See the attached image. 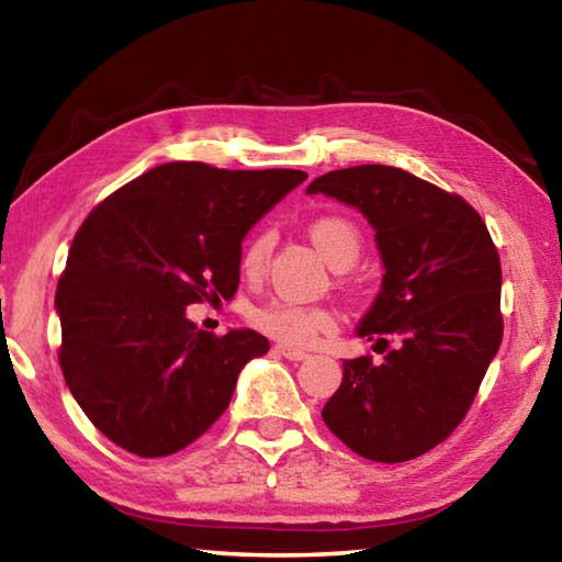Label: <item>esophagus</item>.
Returning <instances> with one entry per match:
<instances>
[{
  "label": "esophagus",
  "instance_id": "34e87169",
  "mask_svg": "<svg viewBox=\"0 0 562 562\" xmlns=\"http://www.w3.org/2000/svg\"><path fill=\"white\" fill-rule=\"evenodd\" d=\"M274 353H280V356H284V359H290V361H304L310 356L307 351L294 349V346H290V344H274Z\"/></svg>",
  "mask_w": 562,
  "mask_h": 562
}]
</instances>
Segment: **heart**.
Here are the masks:
<instances>
[{
  "label": "heart",
  "instance_id": "1",
  "mask_svg": "<svg viewBox=\"0 0 562 562\" xmlns=\"http://www.w3.org/2000/svg\"><path fill=\"white\" fill-rule=\"evenodd\" d=\"M310 238L334 268H349L359 260L363 233L359 223L344 213H322L310 223ZM272 250V236L258 231L240 250V270L246 278H260ZM255 329L284 344L307 346L322 334L336 329V314L324 304H297L288 300H270L248 312Z\"/></svg>",
  "mask_w": 562,
  "mask_h": 562
}]
</instances>
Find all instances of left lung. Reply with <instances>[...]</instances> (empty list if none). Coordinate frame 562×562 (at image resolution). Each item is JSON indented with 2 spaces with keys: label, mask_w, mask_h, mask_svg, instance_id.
<instances>
[{
  "label": "left lung",
  "mask_w": 562,
  "mask_h": 562,
  "mask_svg": "<svg viewBox=\"0 0 562 562\" xmlns=\"http://www.w3.org/2000/svg\"><path fill=\"white\" fill-rule=\"evenodd\" d=\"M375 228L383 288L361 319L371 353L344 361L322 420L373 462H407L445 442L502 346V260L469 203L411 171L361 165L314 179Z\"/></svg>",
  "instance_id": "obj_1"
}]
</instances>
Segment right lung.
Wrapping results in <instances>:
<instances>
[{
	"label": "right lung",
	"instance_id": "1",
	"mask_svg": "<svg viewBox=\"0 0 562 562\" xmlns=\"http://www.w3.org/2000/svg\"><path fill=\"white\" fill-rule=\"evenodd\" d=\"M304 179L169 161L80 223L56 290L58 363L110 442L167 457L226 413L240 369L270 344L252 329L201 331L187 307L236 294L243 236Z\"/></svg>",
	"mask_w": 562,
	"mask_h": 562
}]
</instances>
